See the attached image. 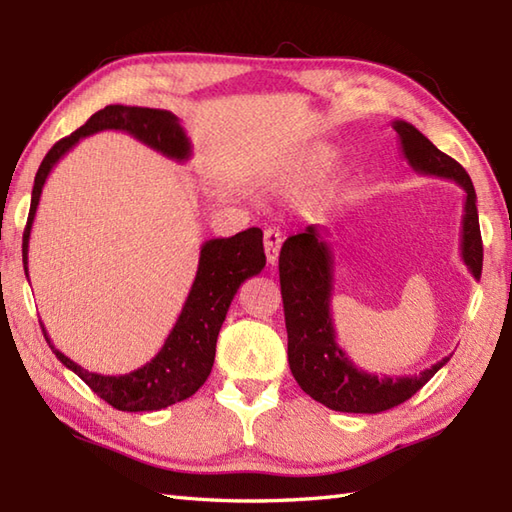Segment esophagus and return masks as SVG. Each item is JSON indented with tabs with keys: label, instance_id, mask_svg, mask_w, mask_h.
<instances>
[{
	"label": "esophagus",
	"instance_id": "esophagus-1",
	"mask_svg": "<svg viewBox=\"0 0 512 512\" xmlns=\"http://www.w3.org/2000/svg\"><path fill=\"white\" fill-rule=\"evenodd\" d=\"M281 244H284V235H281L279 228H266V233H264V250H266L268 264H273V266L277 264Z\"/></svg>",
	"mask_w": 512,
	"mask_h": 512
}]
</instances>
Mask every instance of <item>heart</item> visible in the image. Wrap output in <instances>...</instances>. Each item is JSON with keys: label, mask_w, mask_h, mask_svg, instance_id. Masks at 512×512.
Wrapping results in <instances>:
<instances>
[{"label": "heart", "mask_w": 512, "mask_h": 512, "mask_svg": "<svg viewBox=\"0 0 512 512\" xmlns=\"http://www.w3.org/2000/svg\"><path fill=\"white\" fill-rule=\"evenodd\" d=\"M334 158V151L330 147H321L319 151H314V156H310L308 165L303 167L299 173H290V176L286 178L290 184H303L312 180L314 176H319V173L330 165Z\"/></svg>", "instance_id": "b5f03b06"}]
</instances>
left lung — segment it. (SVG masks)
Here are the masks:
<instances>
[{
  "mask_svg": "<svg viewBox=\"0 0 512 512\" xmlns=\"http://www.w3.org/2000/svg\"><path fill=\"white\" fill-rule=\"evenodd\" d=\"M400 151L413 171L424 176L453 180L464 189V215L460 255L475 279L482 275V233L477 217V195L469 173L460 162L431 143L405 121L391 123ZM281 299L288 330V363L299 387L321 405L345 413H378L409 400L429 383L449 356L416 376H376L358 369L336 343L330 301L334 281V255L321 231L310 224L306 231L288 237L279 255Z\"/></svg>",
  "mask_w": 512,
  "mask_h": 512,
  "instance_id": "1",
  "label": "left lung"
}]
</instances>
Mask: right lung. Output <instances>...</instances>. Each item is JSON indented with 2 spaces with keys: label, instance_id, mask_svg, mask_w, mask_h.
I'll return each mask as SVG.
<instances>
[{
  "label": "right lung",
  "instance_id": "1",
  "mask_svg": "<svg viewBox=\"0 0 512 512\" xmlns=\"http://www.w3.org/2000/svg\"><path fill=\"white\" fill-rule=\"evenodd\" d=\"M116 129L127 132L140 143L160 151L162 156L171 160L187 162L191 158V143L180 118L167 110H151V107H127V105H107L90 116V121L76 129L70 136L61 138L54 145L35 176L32 187L28 224L24 231V270L28 277V242L32 222L41 198V189L46 184L52 167L79 143L81 138ZM262 228H246L233 237H217L204 242L200 248L198 273H195L189 297L184 301L180 317L169 332L165 345L143 367L129 374L110 376L94 374L70 361L68 356L59 352L48 339L43 328V336L50 350L57 354L59 361L72 369L96 396L118 411H158L180 400H187L198 391L204 380L209 378L215 361V343L220 334L222 323L226 319L228 306L237 295L239 286L248 277L262 273L266 266Z\"/></svg>",
  "mask_w": 512,
  "mask_h": 512
}]
</instances>
